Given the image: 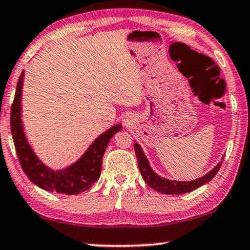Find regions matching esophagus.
Instances as JSON below:
<instances>
[{
    "instance_id": "obj_1",
    "label": "esophagus",
    "mask_w": 250,
    "mask_h": 250,
    "mask_svg": "<svg viewBox=\"0 0 250 250\" xmlns=\"http://www.w3.org/2000/svg\"><path fill=\"white\" fill-rule=\"evenodd\" d=\"M130 119H131V117H129V116H125V117H123V121H125V123H129V121H130Z\"/></svg>"
}]
</instances>
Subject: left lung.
Wrapping results in <instances>:
<instances>
[{
	"label": "left lung",
	"instance_id": "1",
	"mask_svg": "<svg viewBox=\"0 0 250 250\" xmlns=\"http://www.w3.org/2000/svg\"><path fill=\"white\" fill-rule=\"evenodd\" d=\"M134 148L135 152H136L138 167H140L141 174H142L144 182H146L150 188H152L154 190L164 194L188 193V192H191L195 190V188H200V186L205 185L206 183H208L209 180L214 178V176L218 173L219 169H220L222 161H224V157H222L221 162H219V163L216 164V167H213L209 172H207L205 176L200 177V178L195 180H190V182H177V180L163 178V177H161L152 170V167H150L148 158H146V156L144 154V151L142 148H141L140 144L135 142Z\"/></svg>",
	"mask_w": 250,
	"mask_h": 250
}]
</instances>
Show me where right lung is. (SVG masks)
<instances>
[{"mask_svg": "<svg viewBox=\"0 0 250 250\" xmlns=\"http://www.w3.org/2000/svg\"><path fill=\"white\" fill-rule=\"evenodd\" d=\"M24 80V71L17 83L15 99L11 106L10 113V127L13 140L19 156L21 167L28 178L37 185L49 192H57L62 194H79L92 188L96 180L99 179L102 167V157L109 143L110 138L117 131L122 129L121 125H115L108 130L101 134L94 140L85 154L78 159L76 163L62 170H52L46 167L39 159L32 150L24 134L22 123V88Z\"/></svg>", "mask_w": 250, "mask_h": 250, "instance_id": "add662e5", "label": "right lung"}]
</instances>
